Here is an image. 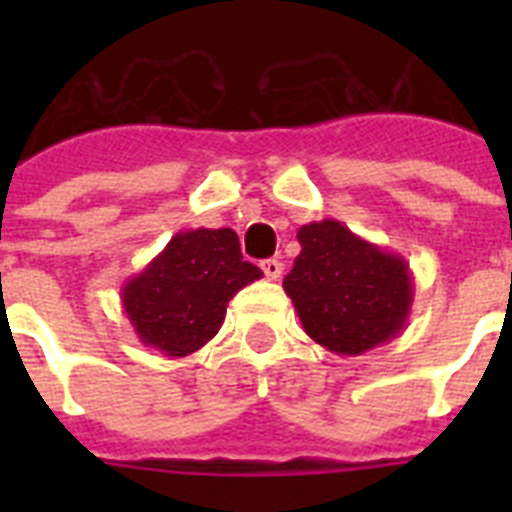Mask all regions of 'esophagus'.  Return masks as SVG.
<instances>
[{"label":"esophagus","mask_w":512,"mask_h":512,"mask_svg":"<svg viewBox=\"0 0 512 512\" xmlns=\"http://www.w3.org/2000/svg\"><path fill=\"white\" fill-rule=\"evenodd\" d=\"M261 269H264L266 279H271V282H277L279 277H282L284 271V264L279 259H266L264 264H261Z\"/></svg>","instance_id":"obj_1"}]
</instances>
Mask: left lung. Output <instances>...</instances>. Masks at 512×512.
<instances>
[{
  "label": "left lung",
  "mask_w": 512,
  "mask_h": 512,
  "mask_svg": "<svg viewBox=\"0 0 512 512\" xmlns=\"http://www.w3.org/2000/svg\"><path fill=\"white\" fill-rule=\"evenodd\" d=\"M302 251L284 277L307 336L338 356H359L402 333L413 274L400 253L364 241L333 217L297 230Z\"/></svg>",
  "instance_id": "left-lung-1"
}]
</instances>
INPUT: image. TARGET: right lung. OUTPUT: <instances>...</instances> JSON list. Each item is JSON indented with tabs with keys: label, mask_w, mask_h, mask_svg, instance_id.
I'll list each match as a JSON object with an SVG mask.
<instances>
[{
	"label": "right lung",
	"mask_w": 512,
	"mask_h": 512,
	"mask_svg": "<svg viewBox=\"0 0 512 512\" xmlns=\"http://www.w3.org/2000/svg\"><path fill=\"white\" fill-rule=\"evenodd\" d=\"M261 277L235 230H182L122 284L120 300L140 343L179 359L215 338L235 292Z\"/></svg>",
	"instance_id": "1"
}]
</instances>
